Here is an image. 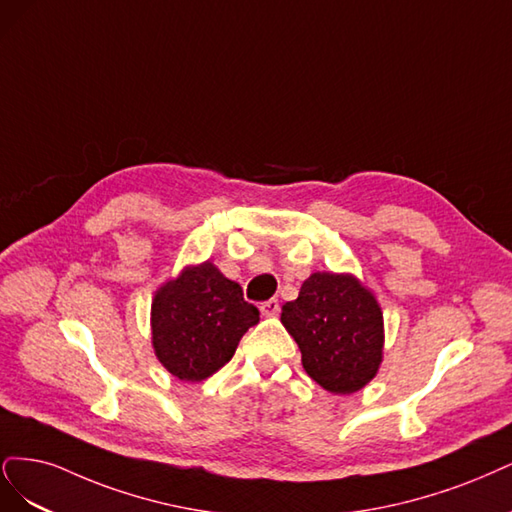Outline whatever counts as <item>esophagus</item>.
<instances>
[{"mask_svg": "<svg viewBox=\"0 0 512 512\" xmlns=\"http://www.w3.org/2000/svg\"><path fill=\"white\" fill-rule=\"evenodd\" d=\"M259 310H261V315L263 317H274V315H278V310H280V304H278V300H268V302H263L261 306H259Z\"/></svg>", "mask_w": 512, "mask_h": 512, "instance_id": "34e87169", "label": "esophagus"}]
</instances>
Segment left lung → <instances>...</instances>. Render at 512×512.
<instances>
[{
  "mask_svg": "<svg viewBox=\"0 0 512 512\" xmlns=\"http://www.w3.org/2000/svg\"><path fill=\"white\" fill-rule=\"evenodd\" d=\"M302 351V366L323 389H364L383 361V310L353 274L315 272L280 315Z\"/></svg>",
  "mask_w": 512,
  "mask_h": 512,
  "instance_id": "left-lung-1",
  "label": "left lung"
}]
</instances>
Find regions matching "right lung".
<instances>
[{
	"label": "right lung",
	"mask_w": 512,
	"mask_h": 512,
	"mask_svg": "<svg viewBox=\"0 0 512 512\" xmlns=\"http://www.w3.org/2000/svg\"><path fill=\"white\" fill-rule=\"evenodd\" d=\"M259 310L244 302L242 287L210 261L189 266L159 287L151 306L153 349L180 381H204L234 357Z\"/></svg>",
	"instance_id": "obj_1"
}]
</instances>
